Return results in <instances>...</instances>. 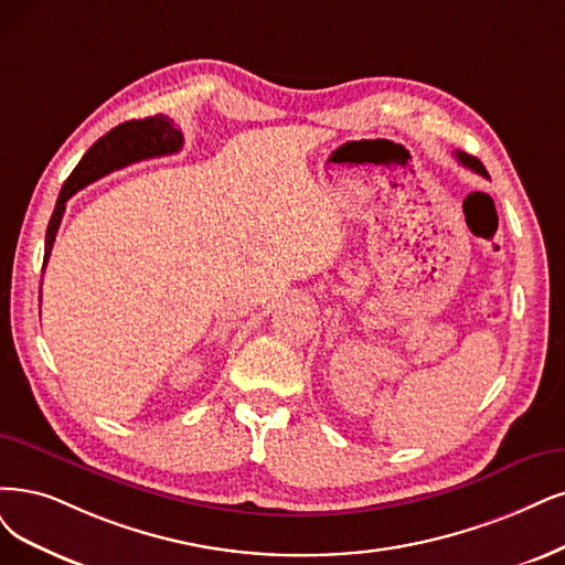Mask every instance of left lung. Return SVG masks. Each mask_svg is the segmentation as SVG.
I'll return each mask as SVG.
<instances>
[{
	"label": "left lung",
	"mask_w": 565,
	"mask_h": 565,
	"mask_svg": "<svg viewBox=\"0 0 565 565\" xmlns=\"http://www.w3.org/2000/svg\"><path fill=\"white\" fill-rule=\"evenodd\" d=\"M456 158H458V162H461L463 167H468V170H472V172H477V174H482V177L489 179L487 167H484L482 162H479L475 156H468V153H463V151H456Z\"/></svg>",
	"instance_id": "left-lung-1"
}]
</instances>
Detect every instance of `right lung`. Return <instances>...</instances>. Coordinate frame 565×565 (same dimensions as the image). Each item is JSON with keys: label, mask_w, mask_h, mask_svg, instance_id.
I'll return each mask as SVG.
<instances>
[{"label": "right lung", "mask_w": 565, "mask_h": 565, "mask_svg": "<svg viewBox=\"0 0 565 565\" xmlns=\"http://www.w3.org/2000/svg\"><path fill=\"white\" fill-rule=\"evenodd\" d=\"M181 143H183L181 130H177L174 122L167 116H160V114L151 116V118L120 122L118 128H114L104 137H99L90 146L88 153L83 156L81 162L74 167V172L70 174V179L65 181V185H62V191L57 195L55 212H53L49 230H46L44 267L51 258L57 227H60L62 214H65V204L76 191H81V188H86L88 183L102 179L104 174L120 170V167H128L137 160L177 153L181 149ZM39 294H41V290H39ZM39 302H41V298H39Z\"/></svg>", "instance_id": "obj_1"}]
</instances>
